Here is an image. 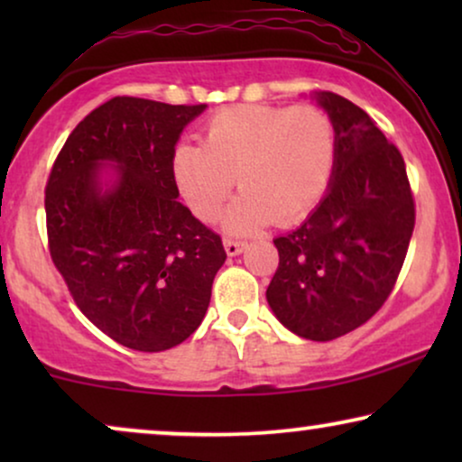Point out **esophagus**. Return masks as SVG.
<instances>
[{"label":"esophagus","mask_w":462,"mask_h":462,"mask_svg":"<svg viewBox=\"0 0 462 462\" xmlns=\"http://www.w3.org/2000/svg\"><path fill=\"white\" fill-rule=\"evenodd\" d=\"M244 248H245L244 242H237V239H225V250H226V254H229V256L242 254Z\"/></svg>","instance_id":"34e87169"}]
</instances>
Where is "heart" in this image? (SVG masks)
<instances>
[{
	"instance_id": "heart-1",
	"label": "heart",
	"mask_w": 462,
	"mask_h": 462,
	"mask_svg": "<svg viewBox=\"0 0 462 462\" xmlns=\"http://www.w3.org/2000/svg\"><path fill=\"white\" fill-rule=\"evenodd\" d=\"M337 166V128L315 105H242L206 124L201 147L179 144L172 179L195 217L210 223L236 187L231 231L300 223L324 199Z\"/></svg>"
}]
</instances>
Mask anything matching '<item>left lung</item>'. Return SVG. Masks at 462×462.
Here are the masks:
<instances>
[{"label":"left lung","instance_id":"obj_1","mask_svg":"<svg viewBox=\"0 0 462 462\" xmlns=\"http://www.w3.org/2000/svg\"><path fill=\"white\" fill-rule=\"evenodd\" d=\"M337 128V166L319 206L275 237L267 288L275 318L309 340L365 324L389 299L414 231V198L400 149L368 113L334 92L315 94Z\"/></svg>","mask_w":462,"mask_h":462}]
</instances>
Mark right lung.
I'll use <instances>...</instances> for the list:
<instances>
[{
    "label": "right lung",
    "instance_id": "obj_1",
    "mask_svg": "<svg viewBox=\"0 0 462 462\" xmlns=\"http://www.w3.org/2000/svg\"><path fill=\"white\" fill-rule=\"evenodd\" d=\"M204 109L106 100L75 125L50 172L54 267L79 311L128 349L157 353L191 337L226 258L218 233L176 199L172 179L180 132Z\"/></svg>",
    "mask_w": 462,
    "mask_h": 462
}]
</instances>
